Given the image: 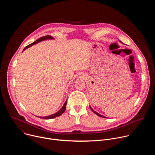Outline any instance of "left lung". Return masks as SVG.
<instances>
[{"label":"left lung","instance_id":"1","mask_svg":"<svg viewBox=\"0 0 155 155\" xmlns=\"http://www.w3.org/2000/svg\"><path fill=\"white\" fill-rule=\"evenodd\" d=\"M90 108H91V110H92V111H93V112H94V114H96V115H97V116H99V117H103V118H105V117H104V116H102V115H100V114H98V113H97V112H94V110H93V108H91V107H90Z\"/></svg>","mask_w":155,"mask_h":155}]
</instances>
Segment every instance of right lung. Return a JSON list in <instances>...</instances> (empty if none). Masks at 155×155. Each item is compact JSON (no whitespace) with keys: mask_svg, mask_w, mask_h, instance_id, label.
<instances>
[{"mask_svg":"<svg viewBox=\"0 0 155 155\" xmlns=\"http://www.w3.org/2000/svg\"><path fill=\"white\" fill-rule=\"evenodd\" d=\"M46 39H53V37H52L51 36H50V35H45V36L41 37H40V38H38V40H37L36 41H35L34 42L31 43L30 45L26 46V47L24 48L23 51H24L25 50H26L27 48H29V47H30L31 46L33 45L34 44H35V43L39 42V41H42V40H46ZM66 104H67V101H65V104H64V105H63V107L61 108V109L60 110H59V111H58V112H56V114H53V115H50V116H48V117H40V118H44V119H51V118H56V117H58L60 116L61 115H62V114L64 112V111L65 110V109H66Z\"/></svg>","mask_w":155,"mask_h":155,"instance_id":"right-lung-1","label":"right lung"}]
</instances>
